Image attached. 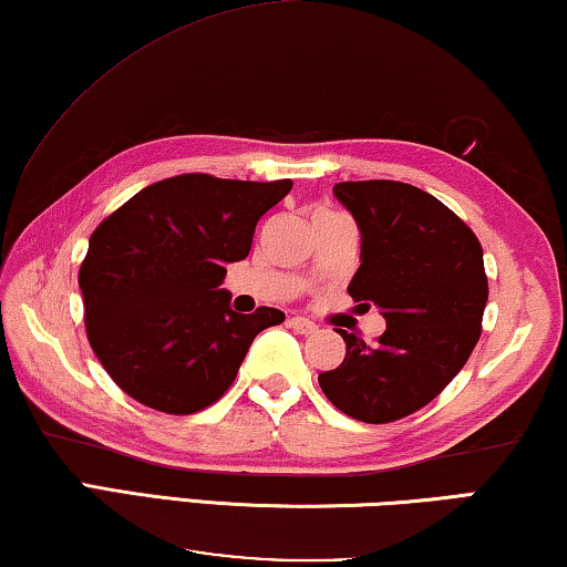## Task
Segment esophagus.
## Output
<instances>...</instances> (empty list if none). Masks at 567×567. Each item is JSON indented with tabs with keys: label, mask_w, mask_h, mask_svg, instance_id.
<instances>
[{
	"label": "esophagus",
	"mask_w": 567,
	"mask_h": 567,
	"mask_svg": "<svg viewBox=\"0 0 567 567\" xmlns=\"http://www.w3.org/2000/svg\"><path fill=\"white\" fill-rule=\"evenodd\" d=\"M290 326H292L295 332H300V336H312V332L318 330L316 322H312L310 318H300V316L290 318Z\"/></svg>",
	"instance_id": "obj_1"
}]
</instances>
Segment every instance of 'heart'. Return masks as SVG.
Here are the masks:
<instances>
[{"mask_svg":"<svg viewBox=\"0 0 567 567\" xmlns=\"http://www.w3.org/2000/svg\"><path fill=\"white\" fill-rule=\"evenodd\" d=\"M316 214H336V212H330V209H318Z\"/></svg>","mask_w":567,"mask_h":567,"instance_id":"b5f03b06","label":"heart"}]
</instances>
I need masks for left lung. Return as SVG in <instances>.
<instances>
[{"mask_svg":"<svg viewBox=\"0 0 567 567\" xmlns=\"http://www.w3.org/2000/svg\"><path fill=\"white\" fill-rule=\"evenodd\" d=\"M336 199L361 229V267L348 285L358 308H379L383 336L355 332L336 371L318 375L350 419L389 424L426 406L462 371L487 305L482 245L436 196L401 182H343Z\"/></svg>","mask_w":567,"mask_h":567,"instance_id":"8db88e82","label":"left lung"}]
</instances>
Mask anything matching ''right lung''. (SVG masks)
Returning a JSON list of instances; mask_svg holds the SVG:
<instances>
[{"label":"right lung","mask_w":567,"mask_h":567,"mask_svg":"<svg viewBox=\"0 0 567 567\" xmlns=\"http://www.w3.org/2000/svg\"><path fill=\"white\" fill-rule=\"evenodd\" d=\"M290 188V178L184 174L141 188L93 231L78 275L87 340L131 399L164 413L206 409L257 332L285 320L275 308L235 312L221 282Z\"/></svg>","instance_id":"obj_1"}]
</instances>
